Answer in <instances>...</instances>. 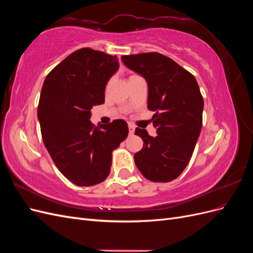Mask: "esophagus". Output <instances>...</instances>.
Listing matches in <instances>:
<instances>
[{"label": "esophagus", "mask_w": 253, "mask_h": 253, "mask_svg": "<svg viewBox=\"0 0 253 253\" xmlns=\"http://www.w3.org/2000/svg\"><path fill=\"white\" fill-rule=\"evenodd\" d=\"M128 132H129V135L134 134V132H135V126L134 125L128 124Z\"/></svg>", "instance_id": "esophagus-1"}]
</instances>
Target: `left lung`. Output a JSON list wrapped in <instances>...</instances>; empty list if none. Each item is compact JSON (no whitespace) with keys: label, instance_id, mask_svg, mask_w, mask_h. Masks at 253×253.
<instances>
[{"label":"left lung","instance_id":"left-lung-1","mask_svg":"<svg viewBox=\"0 0 253 253\" xmlns=\"http://www.w3.org/2000/svg\"><path fill=\"white\" fill-rule=\"evenodd\" d=\"M121 60L147 80L148 109L155 112V137L143 128L135 129L143 140V148L134 155L135 164L151 181H171L186 169L201 134L204 99L197 81L159 52L122 56Z\"/></svg>","mask_w":253,"mask_h":253}]
</instances>
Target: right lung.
I'll return each instance as SVG.
<instances>
[{
    "mask_svg": "<svg viewBox=\"0 0 253 253\" xmlns=\"http://www.w3.org/2000/svg\"><path fill=\"white\" fill-rule=\"evenodd\" d=\"M118 67L116 56L80 48L43 83L38 105L42 139L59 171L79 187L105 180L112 153L128 134L122 119L100 126L89 121L93 106L104 103L105 85Z\"/></svg>",
    "mask_w": 253,
    "mask_h": 253,
    "instance_id": "add662e5",
    "label": "right lung"
}]
</instances>
